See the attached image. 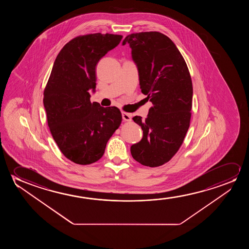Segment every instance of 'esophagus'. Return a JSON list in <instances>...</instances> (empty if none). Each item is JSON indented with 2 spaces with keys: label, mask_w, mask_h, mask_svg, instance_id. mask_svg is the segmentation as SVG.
I'll use <instances>...</instances> for the list:
<instances>
[{
  "label": "esophagus",
  "mask_w": 249,
  "mask_h": 249,
  "mask_svg": "<svg viewBox=\"0 0 249 249\" xmlns=\"http://www.w3.org/2000/svg\"><path fill=\"white\" fill-rule=\"evenodd\" d=\"M123 119L125 122H131L132 121V116L129 113L123 112Z\"/></svg>",
  "instance_id": "34e87169"
}]
</instances>
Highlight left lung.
I'll return each mask as SVG.
<instances>
[{
	"mask_svg": "<svg viewBox=\"0 0 249 249\" xmlns=\"http://www.w3.org/2000/svg\"><path fill=\"white\" fill-rule=\"evenodd\" d=\"M140 75L141 92L153 106L146 118L134 116L143 138L131 146L133 159L147 167L172 159L184 142L191 117L193 88L187 65L167 36L140 32L126 36Z\"/></svg>",
	"mask_w": 249,
	"mask_h": 249,
	"instance_id": "8db88e82",
	"label": "left lung"
}]
</instances>
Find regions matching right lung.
I'll use <instances>...</instances> for the list:
<instances>
[{"label":"right lung","instance_id":"add662e5","mask_svg":"<svg viewBox=\"0 0 249 249\" xmlns=\"http://www.w3.org/2000/svg\"><path fill=\"white\" fill-rule=\"evenodd\" d=\"M121 35L88 34L73 38L59 52L43 92L48 126L62 154L80 165L99 160L123 116L116 107L91 103L96 65L122 41Z\"/></svg>","mask_w":249,"mask_h":249}]
</instances>
